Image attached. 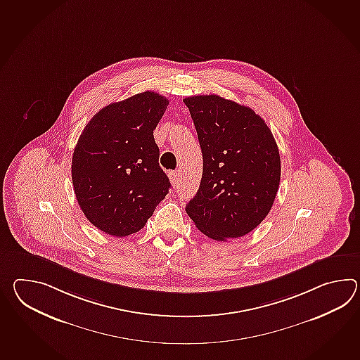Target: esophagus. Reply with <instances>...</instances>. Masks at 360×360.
<instances>
[{"label":"esophagus","mask_w":360,"mask_h":360,"mask_svg":"<svg viewBox=\"0 0 360 360\" xmlns=\"http://www.w3.org/2000/svg\"><path fill=\"white\" fill-rule=\"evenodd\" d=\"M170 181L174 187L179 186V172H173L170 173Z\"/></svg>","instance_id":"34e87169"}]
</instances>
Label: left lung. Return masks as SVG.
Wrapping results in <instances>:
<instances>
[{"label": "left lung", "mask_w": 360, "mask_h": 360, "mask_svg": "<svg viewBox=\"0 0 360 360\" xmlns=\"http://www.w3.org/2000/svg\"><path fill=\"white\" fill-rule=\"evenodd\" d=\"M202 152L199 191L186 205L210 239L255 230L279 190L280 155L271 130L252 108L222 96L184 98Z\"/></svg>", "instance_id": "8db88e82"}]
</instances>
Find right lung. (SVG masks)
I'll list each match as a JSON object with an SVG mask.
<instances>
[{"mask_svg":"<svg viewBox=\"0 0 360 360\" xmlns=\"http://www.w3.org/2000/svg\"><path fill=\"white\" fill-rule=\"evenodd\" d=\"M168 98L144 91L108 104L82 130L72 158L76 199L89 222L112 236L142 230L170 182L153 130Z\"/></svg>","mask_w":360,"mask_h":360,"instance_id":"1","label":"right lung"}]
</instances>
